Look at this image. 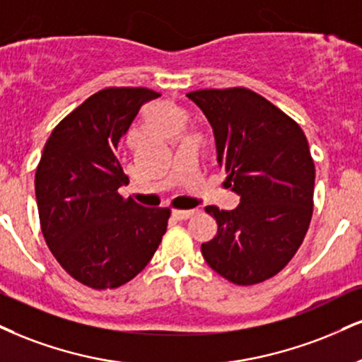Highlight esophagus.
<instances>
[{"mask_svg": "<svg viewBox=\"0 0 362 362\" xmlns=\"http://www.w3.org/2000/svg\"><path fill=\"white\" fill-rule=\"evenodd\" d=\"M194 214H195L194 209H189V211H182V209H175V211H173V217H175V219H178V221L190 219V217H192Z\"/></svg>", "mask_w": 362, "mask_h": 362, "instance_id": "1", "label": "esophagus"}]
</instances>
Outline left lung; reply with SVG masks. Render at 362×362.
I'll return each instance as SVG.
<instances>
[{
    "label": "left lung",
    "instance_id": "1",
    "mask_svg": "<svg viewBox=\"0 0 362 362\" xmlns=\"http://www.w3.org/2000/svg\"><path fill=\"white\" fill-rule=\"evenodd\" d=\"M214 129L226 184L241 195L233 211L207 206L217 233L202 243L207 264L234 285L275 276L298 251L313 212L315 165L298 123L246 87L187 94Z\"/></svg>",
    "mask_w": 362,
    "mask_h": 362
}]
</instances>
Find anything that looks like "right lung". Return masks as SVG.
<instances>
[{
	"label": "right lung",
	"instance_id": "1",
	"mask_svg": "<svg viewBox=\"0 0 362 362\" xmlns=\"http://www.w3.org/2000/svg\"><path fill=\"white\" fill-rule=\"evenodd\" d=\"M156 98L146 87H106L69 112L43 148L35 173L43 238L60 267L89 288L133 280L167 230L168 207H143L117 192L128 184L117 145Z\"/></svg>",
	"mask_w": 362,
	"mask_h": 362
}]
</instances>
